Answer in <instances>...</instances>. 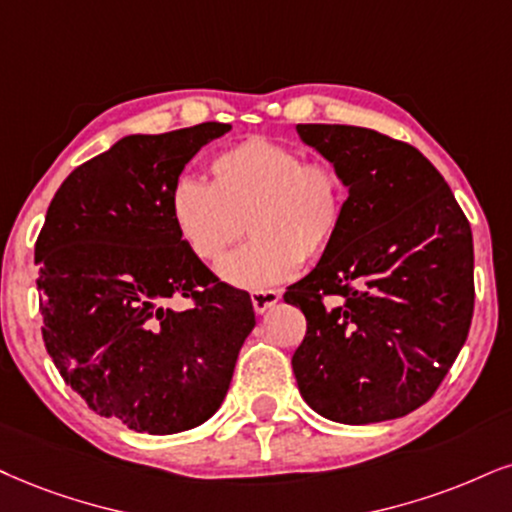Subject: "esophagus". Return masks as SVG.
<instances>
[{
    "label": "esophagus",
    "mask_w": 512,
    "mask_h": 512,
    "mask_svg": "<svg viewBox=\"0 0 512 512\" xmlns=\"http://www.w3.org/2000/svg\"><path fill=\"white\" fill-rule=\"evenodd\" d=\"M277 301H280V292H275V289H258V292H251V306H254V311L258 315L266 313L268 308H273Z\"/></svg>",
    "instance_id": "obj_1"
}]
</instances>
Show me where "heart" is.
I'll return each instance as SVG.
<instances>
[{
	"label": "heart",
	"instance_id": "obj_1",
	"mask_svg": "<svg viewBox=\"0 0 512 512\" xmlns=\"http://www.w3.org/2000/svg\"><path fill=\"white\" fill-rule=\"evenodd\" d=\"M211 180H175L170 223L182 244L204 263H216L244 235L251 239L218 266L242 289H268L318 258L342 232L349 187L337 163L306 159L270 137H246L208 163Z\"/></svg>",
	"mask_w": 512,
	"mask_h": 512
}]
</instances>
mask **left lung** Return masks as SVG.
<instances>
[{
  "label": "left lung",
  "mask_w": 512,
  "mask_h": 512,
  "mask_svg": "<svg viewBox=\"0 0 512 512\" xmlns=\"http://www.w3.org/2000/svg\"><path fill=\"white\" fill-rule=\"evenodd\" d=\"M337 163L349 206L337 239L285 301L306 315L292 356L301 396L344 425L408 415L430 401L468 339L472 232L418 149L356 125H296Z\"/></svg>",
  "instance_id": "left-lung-1"
}]
</instances>
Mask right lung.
I'll use <instances>...</instances> for the list:
<instances>
[{"mask_svg":"<svg viewBox=\"0 0 512 512\" xmlns=\"http://www.w3.org/2000/svg\"><path fill=\"white\" fill-rule=\"evenodd\" d=\"M230 128L123 137L63 180L37 237L47 353L94 413L130 430L211 418L256 325L249 294L192 256L168 213L182 168ZM173 298L193 306L173 312Z\"/></svg>","mask_w":512,"mask_h":512,"instance_id":"add662e5","label":"right lung"}]
</instances>
